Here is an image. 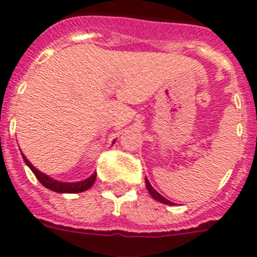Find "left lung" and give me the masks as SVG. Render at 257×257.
<instances>
[{"label":"left lung","mask_w":257,"mask_h":257,"mask_svg":"<svg viewBox=\"0 0 257 257\" xmlns=\"http://www.w3.org/2000/svg\"><path fill=\"white\" fill-rule=\"evenodd\" d=\"M145 180H146V188L149 189L150 195H151L155 200L159 201V202H161V203H165V205H174V202H172V201H169V200H166L165 197H163V196H161L160 193H159V192H157L156 189H155L154 187L150 184V182L147 178H145Z\"/></svg>","instance_id":"8db88e82"}]
</instances>
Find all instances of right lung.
I'll return each instance as SVG.
<instances>
[{"label": "right lung", "mask_w": 257, "mask_h": 257, "mask_svg": "<svg viewBox=\"0 0 257 257\" xmlns=\"http://www.w3.org/2000/svg\"><path fill=\"white\" fill-rule=\"evenodd\" d=\"M23 159H24L25 164L31 168L32 172L34 173L37 179L41 182V184H43L46 188L51 189V191L57 192V193H79V192H84L88 188H91V187L93 186L94 180H96V173H94V174H92L89 178H87V179L84 180H80V182H74V183L59 182V180L52 179V178L48 177V175L43 174L42 172H39L38 169L34 168V166L32 165L31 161L28 160L24 155H23Z\"/></svg>", "instance_id": "obj_1"}]
</instances>
